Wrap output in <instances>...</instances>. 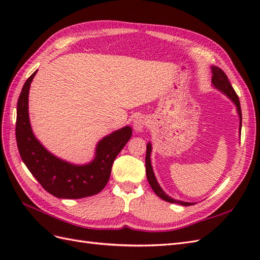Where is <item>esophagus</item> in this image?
<instances>
[{
  "label": "esophagus",
  "instance_id": "obj_1",
  "mask_svg": "<svg viewBox=\"0 0 260 260\" xmlns=\"http://www.w3.org/2000/svg\"><path fill=\"white\" fill-rule=\"evenodd\" d=\"M147 125V119L143 116L137 117L135 119V122H133V128L137 132H141L145 129V127Z\"/></svg>",
  "mask_w": 260,
  "mask_h": 260
}]
</instances>
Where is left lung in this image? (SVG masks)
Wrapping results in <instances>:
<instances>
[{"label":"left lung","instance_id":"1","mask_svg":"<svg viewBox=\"0 0 260 260\" xmlns=\"http://www.w3.org/2000/svg\"><path fill=\"white\" fill-rule=\"evenodd\" d=\"M211 72H212V78H211V82L214 84L215 88H217L218 90H220L221 92H223L225 95L229 98L233 103L237 106L238 113L240 116V130L242 127V112H241V105H240V100L238 94L235 93L234 89L232 88V85L228 79L226 75L224 74L223 70L219 67L212 66L211 67ZM151 152H152V145L151 143H148L146 145V156H145V166H146V177H147V181L149 185L153 188V191L156 193L157 196H159L160 199H162L164 201L169 202V203H178L180 205L183 206H191L194 205L193 203H187V202H182V201H176L174 199H171L170 196H168L166 193L162 191V188L160 187V185L157 182V180L155 178L154 171L152 168L151 165Z\"/></svg>","mask_w":260,"mask_h":260}]
</instances>
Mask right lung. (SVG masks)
<instances>
[{"instance_id":"1","label":"right lung","mask_w":260,"mask_h":260,"mask_svg":"<svg viewBox=\"0 0 260 260\" xmlns=\"http://www.w3.org/2000/svg\"><path fill=\"white\" fill-rule=\"evenodd\" d=\"M38 70L23 84L17 102L16 141L22 161L45 191L58 199H82L100 193L111 177L117 155L132 136L127 125L102 139L95 158L86 165H73L46 151L31 130L28 114L30 83Z\"/></svg>"}]
</instances>
